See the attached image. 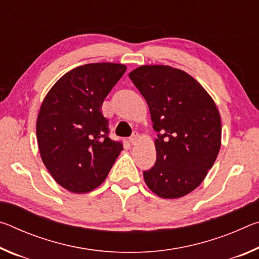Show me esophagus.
Returning a JSON list of instances; mask_svg holds the SVG:
<instances>
[{
    "label": "esophagus",
    "instance_id": "1",
    "mask_svg": "<svg viewBox=\"0 0 259 259\" xmlns=\"http://www.w3.org/2000/svg\"><path fill=\"white\" fill-rule=\"evenodd\" d=\"M138 138H139L138 133H134L129 140H130V143L133 144V145H136V144H137V142H138Z\"/></svg>",
    "mask_w": 259,
    "mask_h": 259
}]
</instances>
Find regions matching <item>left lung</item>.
Segmentation results:
<instances>
[{
    "instance_id": "8db88e82",
    "label": "left lung",
    "mask_w": 259,
    "mask_h": 259,
    "mask_svg": "<svg viewBox=\"0 0 259 259\" xmlns=\"http://www.w3.org/2000/svg\"><path fill=\"white\" fill-rule=\"evenodd\" d=\"M129 77L145 98L153 128L156 162L144 171L147 187L162 199L194 191L221 150L219 111L204 88L182 69L143 65Z\"/></svg>"
}]
</instances>
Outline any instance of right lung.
Listing matches in <instances>:
<instances>
[{"label":"right lung","mask_w":259,"mask_h":259,"mask_svg":"<svg viewBox=\"0 0 259 259\" xmlns=\"http://www.w3.org/2000/svg\"><path fill=\"white\" fill-rule=\"evenodd\" d=\"M126 71L123 64L94 63L64 74L43 99L36 120L41 159L61 187L82 194L106 179L121 143L108 138L102 105Z\"/></svg>","instance_id":"right-lung-1"}]
</instances>
